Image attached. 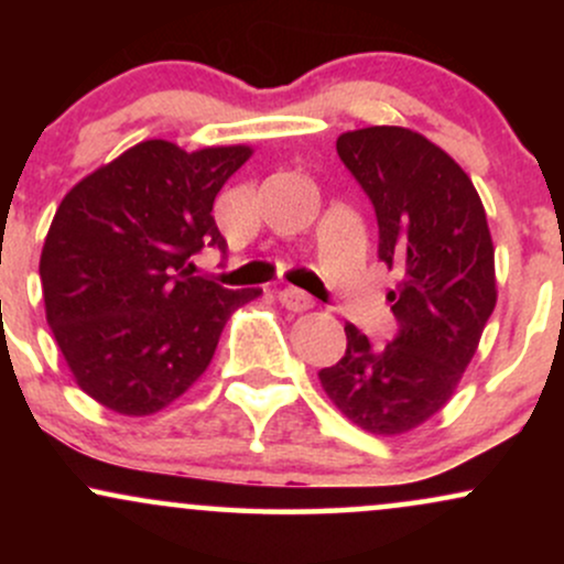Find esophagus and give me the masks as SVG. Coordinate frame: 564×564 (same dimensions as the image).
Listing matches in <instances>:
<instances>
[{
	"label": "esophagus",
	"mask_w": 564,
	"mask_h": 564,
	"mask_svg": "<svg viewBox=\"0 0 564 564\" xmlns=\"http://www.w3.org/2000/svg\"><path fill=\"white\" fill-rule=\"evenodd\" d=\"M278 300H281V304L286 310H291V313H304V310L315 307V300L310 294H304L302 289H294V286H286L278 291Z\"/></svg>",
	"instance_id": "obj_1"
}]
</instances>
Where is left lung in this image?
Masks as SVG:
<instances>
[{"mask_svg": "<svg viewBox=\"0 0 564 564\" xmlns=\"http://www.w3.org/2000/svg\"><path fill=\"white\" fill-rule=\"evenodd\" d=\"M336 153L373 204L379 260L403 270L390 291L398 334L373 347L347 323L345 358L323 390L371 435H403L451 400L496 307L494 241L467 172L403 127L345 132Z\"/></svg>", "mask_w": 564, "mask_h": 564, "instance_id": "obj_1", "label": "left lung"}]
</instances>
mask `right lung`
Instances as JSON below:
<instances>
[{
  "mask_svg": "<svg viewBox=\"0 0 564 564\" xmlns=\"http://www.w3.org/2000/svg\"><path fill=\"white\" fill-rule=\"evenodd\" d=\"M249 156L145 140L57 206L39 262L47 323L100 405L124 416L170 405L212 364L232 310L262 294L193 275L191 262L204 246L228 249L212 206Z\"/></svg>",
  "mask_w": 564,
  "mask_h": 564,
  "instance_id": "add662e5",
  "label": "right lung"
}]
</instances>
